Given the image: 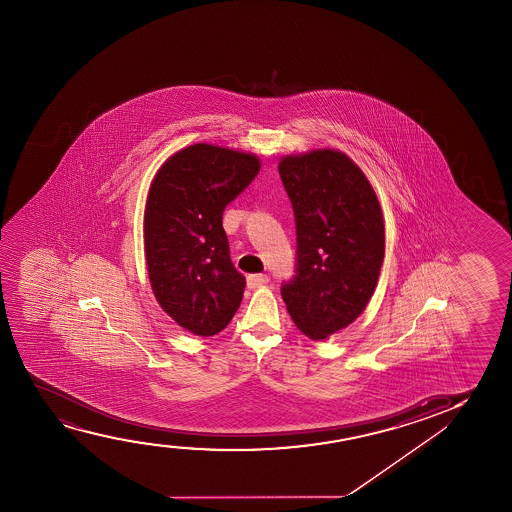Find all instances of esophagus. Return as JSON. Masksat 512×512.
Wrapping results in <instances>:
<instances>
[{"label": "esophagus", "mask_w": 512, "mask_h": 512, "mask_svg": "<svg viewBox=\"0 0 512 512\" xmlns=\"http://www.w3.org/2000/svg\"><path fill=\"white\" fill-rule=\"evenodd\" d=\"M269 278H267L266 274H250L248 278H246V285L248 288H259L262 285H266Z\"/></svg>", "instance_id": "34e87169"}]
</instances>
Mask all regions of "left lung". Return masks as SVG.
I'll return each mask as SVG.
<instances>
[{
	"mask_svg": "<svg viewBox=\"0 0 512 512\" xmlns=\"http://www.w3.org/2000/svg\"><path fill=\"white\" fill-rule=\"evenodd\" d=\"M278 171L297 232L295 276L281 297L297 329L320 341L355 322L371 301L385 257L383 213L343 152L287 155Z\"/></svg>",
	"mask_w": 512,
	"mask_h": 512,
	"instance_id": "left-lung-1",
	"label": "left lung"
}]
</instances>
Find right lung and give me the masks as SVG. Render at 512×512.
<instances>
[{
  "mask_svg": "<svg viewBox=\"0 0 512 512\" xmlns=\"http://www.w3.org/2000/svg\"><path fill=\"white\" fill-rule=\"evenodd\" d=\"M259 169L257 155L196 143L171 155L148 190L150 285L161 308L196 336L224 330L243 299L246 280L232 264L222 215Z\"/></svg>",
  "mask_w": 512,
  "mask_h": 512,
  "instance_id": "right-lung-1",
  "label": "right lung"
}]
</instances>
